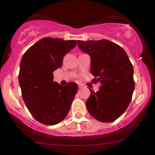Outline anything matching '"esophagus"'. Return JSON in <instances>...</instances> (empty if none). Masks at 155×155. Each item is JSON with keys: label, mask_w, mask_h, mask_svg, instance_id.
<instances>
[{"label": "esophagus", "mask_w": 155, "mask_h": 155, "mask_svg": "<svg viewBox=\"0 0 155 155\" xmlns=\"http://www.w3.org/2000/svg\"><path fill=\"white\" fill-rule=\"evenodd\" d=\"M78 87H79V88H81V85H78Z\"/></svg>", "instance_id": "34e87169"}]
</instances>
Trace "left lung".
I'll return each mask as SVG.
<instances>
[{"label":"left lung","instance_id":"8db88e82","mask_svg":"<svg viewBox=\"0 0 155 155\" xmlns=\"http://www.w3.org/2000/svg\"><path fill=\"white\" fill-rule=\"evenodd\" d=\"M78 47L90 56V73L100 82L97 92L90 89L86 102L92 117L102 122L116 120L128 107L133 90V67L127 53L118 44L106 39L78 41Z\"/></svg>","mask_w":155,"mask_h":155}]
</instances>
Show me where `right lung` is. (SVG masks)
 <instances>
[{"label": "right lung", "instance_id": "1", "mask_svg": "<svg viewBox=\"0 0 155 155\" xmlns=\"http://www.w3.org/2000/svg\"><path fill=\"white\" fill-rule=\"evenodd\" d=\"M76 46V40L44 38L25 51L20 63L19 82L23 101L38 122L54 125L67 116L78 91L77 84L61 86L53 72L62 67L64 56Z\"/></svg>", "mask_w": 155, "mask_h": 155}]
</instances>
